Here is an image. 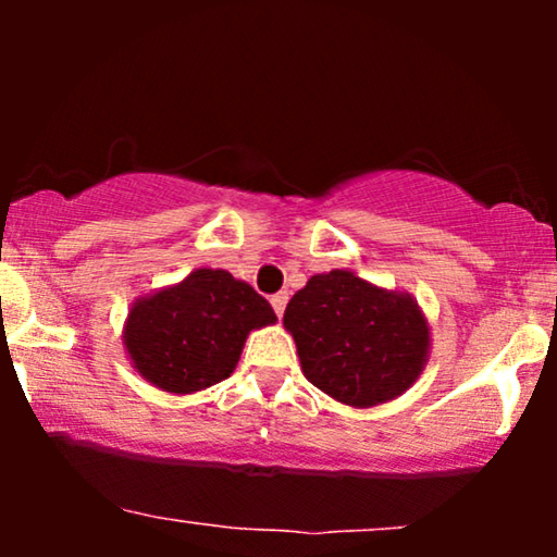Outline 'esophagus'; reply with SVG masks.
I'll use <instances>...</instances> for the list:
<instances>
[{
    "instance_id": "34e87169",
    "label": "esophagus",
    "mask_w": 557,
    "mask_h": 557,
    "mask_svg": "<svg viewBox=\"0 0 557 557\" xmlns=\"http://www.w3.org/2000/svg\"><path fill=\"white\" fill-rule=\"evenodd\" d=\"M286 301H288V294H286V292H278V294H273V296H271V307H273V311H276V317H278V319L284 317Z\"/></svg>"
}]
</instances>
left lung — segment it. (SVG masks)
Returning <instances> with one entry per match:
<instances>
[{"mask_svg": "<svg viewBox=\"0 0 557 557\" xmlns=\"http://www.w3.org/2000/svg\"><path fill=\"white\" fill-rule=\"evenodd\" d=\"M284 326L304 377L349 408L400 398L431 357V326L413 296L347 269L311 276L288 301Z\"/></svg>", "mask_w": 557, "mask_h": 557, "instance_id": "obj_1", "label": "left lung"}]
</instances>
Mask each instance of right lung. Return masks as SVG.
<instances>
[{"instance_id": "add662e5", "label": "right lung", "mask_w": 557, "mask_h": 557, "mask_svg": "<svg viewBox=\"0 0 557 557\" xmlns=\"http://www.w3.org/2000/svg\"><path fill=\"white\" fill-rule=\"evenodd\" d=\"M271 304L223 269H195L144 294L124 322L132 368L159 391L193 395L231 377L248 334L276 324Z\"/></svg>"}]
</instances>
